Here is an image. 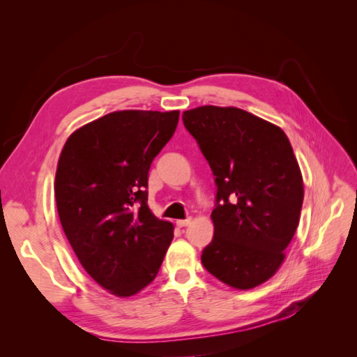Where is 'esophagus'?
Here are the masks:
<instances>
[{
	"mask_svg": "<svg viewBox=\"0 0 357 357\" xmlns=\"http://www.w3.org/2000/svg\"><path fill=\"white\" fill-rule=\"evenodd\" d=\"M190 223V219H185V220H177L176 225L178 226V228H185V226H188Z\"/></svg>",
	"mask_w": 357,
	"mask_h": 357,
	"instance_id": "esophagus-1",
	"label": "esophagus"
}]
</instances>
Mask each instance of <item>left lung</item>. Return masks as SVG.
Masks as SVG:
<instances>
[{"mask_svg": "<svg viewBox=\"0 0 357 357\" xmlns=\"http://www.w3.org/2000/svg\"><path fill=\"white\" fill-rule=\"evenodd\" d=\"M213 171L214 236L201 262L220 282L252 289L284 261L304 201L289 138L278 126L236 107L204 105L183 113Z\"/></svg>", "mask_w": 357, "mask_h": 357, "instance_id": "obj_1", "label": "left lung"}]
</instances>
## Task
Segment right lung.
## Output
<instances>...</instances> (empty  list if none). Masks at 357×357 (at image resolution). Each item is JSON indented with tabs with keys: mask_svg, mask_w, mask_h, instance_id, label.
Instances as JSON below:
<instances>
[{
	"mask_svg": "<svg viewBox=\"0 0 357 357\" xmlns=\"http://www.w3.org/2000/svg\"><path fill=\"white\" fill-rule=\"evenodd\" d=\"M178 116L105 114L73 132L61 152L55 198L62 229L86 273L116 296L153 282L174 235L172 223L150 211L147 181Z\"/></svg>",
	"mask_w": 357,
	"mask_h": 357,
	"instance_id": "1",
	"label": "right lung"
}]
</instances>
